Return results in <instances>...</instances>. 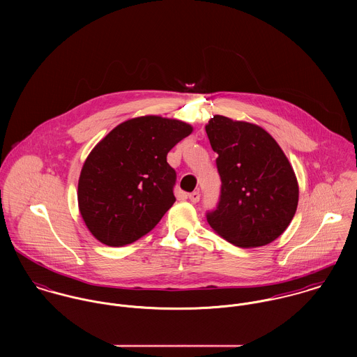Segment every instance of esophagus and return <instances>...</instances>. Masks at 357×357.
Masks as SVG:
<instances>
[{"mask_svg": "<svg viewBox=\"0 0 357 357\" xmlns=\"http://www.w3.org/2000/svg\"><path fill=\"white\" fill-rule=\"evenodd\" d=\"M188 197H190V201H191L192 204H198V202H199V199H201V194H199V191H194V192H191Z\"/></svg>", "mask_w": 357, "mask_h": 357, "instance_id": "1", "label": "esophagus"}]
</instances>
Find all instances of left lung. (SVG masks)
I'll return each instance as SVG.
<instances>
[{
  "mask_svg": "<svg viewBox=\"0 0 357 357\" xmlns=\"http://www.w3.org/2000/svg\"><path fill=\"white\" fill-rule=\"evenodd\" d=\"M221 178L220 198L206 213L210 227L239 248L265 246L291 222L298 204L294 170L262 128L222 115L206 125Z\"/></svg>",
  "mask_w": 357,
  "mask_h": 357,
  "instance_id": "8db88e82",
  "label": "left lung"
}]
</instances>
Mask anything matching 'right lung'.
<instances>
[{
  "instance_id": "obj_1",
  "label": "right lung",
  "mask_w": 357,
  "mask_h": 357,
  "mask_svg": "<svg viewBox=\"0 0 357 357\" xmlns=\"http://www.w3.org/2000/svg\"><path fill=\"white\" fill-rule=\"evenodd\" d=\"M192 128L155 115L112 129L86 158L78 181L81 215L107 246L130 245L153 231L176 202L167 153Z\"/></svg>"
}]
</instances>
